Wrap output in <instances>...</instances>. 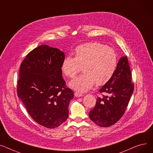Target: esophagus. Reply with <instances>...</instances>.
<instances>
[{
    "instance_id": "34e87169",
    "label": "esophagus",
    "mask_w": 153,
    "mask_h": 153,
    "mask_svg": "<svg viewBox=\"0 0 153 153\" xmlns=\"http://www.w3.org/2000/svg\"><path fill=\"white\" fill-rule=\"evenodd\" d=\"M74 94H75V96L76 97H82V96H83V94L80 93H79V92H75Z\"/></svg>"
}]
</instances>
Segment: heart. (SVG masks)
Wrapping results in <instances>:
<instances>
[{"label":"heart","instance_id":"heart-1","mask_svg":"<svg viewBox=\"0 0 153 153\" xmlns=\"http://www.w3.org/2000/svg\"><path fill=\"white\" fill-rule=\"evenodd\" d=\"M117 60L112 48L100 42H88L76 47L75 58H65L62 70L67 77L74 78L82 67L83 74L71 80L69 85L78 91L85 92L94 83L101 86L109 81L115 71Z\"/></svg>","mask_w":153,"mask_h":153}]
</instances>
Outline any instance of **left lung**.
<instances>
[{
	"instance_id": "obj_1",
	"label": "left lung",
	"mask_w": 153,
	"mask_h": 153,
	"mask_svg": "<svg viewBox=\"0 0 153 153\" xmlns=\"http://www.w3.org/2000/svg\"><path fill=\"white\" fill-rule=\"evenodd\" d=\"M133 90L128 59L124 56L120 59L112 77L99 90L102 97H97L89 118L100 127L115 124L124 114Z\"/></svg>"
}]
</instances>
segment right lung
I'll use <instances>...</instances> for the list:
<instances>
[{
    "instance_id": "1",
    "label": "right lung",
    "mask_w": 153,
    "mask_h": 153,
    "mask_svg": "<svg viewBox=\"0 0 153 153\" xmlns=\"http://www.w3.org/2000/svg\"><path fill=\"white\" fill-rule=\"evenodd\" d=\"M64 53L48 45H41L22 62L17 95L27 112L38 124L54 128L68 117V105L74 92L62 78Z\"/></svg>"
}]
</instances>
